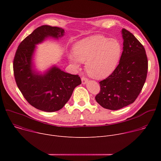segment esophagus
I'll list each match as a JSON object with an SVG mask.
<instances>
[{"instance_id":"1","label":"esophagus","mask_w":161,"mask_h":161,"mask_svg":"<svg viewBox=\"0 0 161 161\" xmlns=\"http://www.w3.org/2000/svg\"><path fill=\"white\" fill-rule=\"evenodd\" d=\"M81 81H82L83 84H85L88 81V79L85 76H83L81 78Z\"/></svg>"}]
</instances>
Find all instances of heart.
Wrapping results in <instances>:
<instances>
[{"mask_svg": "<svg viewBox=\"0 0 161 161\" xmlns=\"http://www.w3.org/2000/svg\"><path fill=\"white\" fill-rule=\"evenodd\" d=\"M121 54L122 47L118 41L97 35L77 42L69 59L76 67H79L80 62L85 63L88 75L100 80L108 77L115 69Z\"/></svg>", "mask_w": 161, "mask_h": 161, "instance_id": "1", "label": "heart"}]
</instances>
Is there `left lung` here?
<instances>
[{
	"instance_id": "1",
	"label": "left lung",
	"mask_w": 161,
	"mask_h": 161,
	"mask_svg": "<svg viewBox=\"0 0 161 161\" xmlns=\"http://www.w3.org/2000/svg\"><path fill=\"white\" fill-rule=\"evenodd\" d=\"M123 52L119 64L106 79L99 81L96 101L104 108L117 110L133 103L145 83L148 59L143 46L127 30L122 31Z\"/></svg>"
}]
</instances>
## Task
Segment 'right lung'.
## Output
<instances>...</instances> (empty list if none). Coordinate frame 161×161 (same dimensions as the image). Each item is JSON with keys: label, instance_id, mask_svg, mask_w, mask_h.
<instances>
[{"label": "right lung", "instance_id": "right-lung-1", "mask_svg": "<svg viewBox=\"0 0 161 161\" xmlns=\"http://www.w3.org/2000/svg\"><path fill=\"white\" fill-rule=\"evenodd\" d=\"M64 30L42 25L35 29L19 44L13 60L16 85L27 101L41 111L53 112L62 109L70 99L76 86L81 83L80 77L53 67L44 75L32 69V57L35 45L46 37L58 38Z\"/></svg>", "mask_w": 161, "mask_h": 161}]
</instances>
